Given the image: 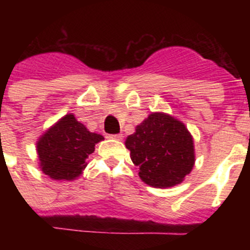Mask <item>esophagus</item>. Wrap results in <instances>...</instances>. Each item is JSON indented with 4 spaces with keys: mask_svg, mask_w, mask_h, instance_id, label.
Wrapping results in <instances>:
<instances>
[{
    "mask_svg": "<svg viewBox=\"0 0 250 250\" xmlns=\"http://www.w3.org/2000/svg\"><path fill=\"white\" fill-rule=\"evenodd\" d=\"M123 134H115V135H109V139H112V140H118L121 141L123 140Z\"/></svg>",
    "mask_w": 250,
    "mask_h": 250,
    "instance_id": "obj_1",
    "label": "esophagus"
}]
</instances>
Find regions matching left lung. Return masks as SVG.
<instances>
[{"mask_svg": "<svg viewBox=\"0 0 250 250\" xmlns=\"http://www.w3.org/2000/svg\"><path fill=\"white\" fill-rule=\"evenodd\" d=\"M139 176L152 188L183 183L195 164L190 131L183 121L165 112H151L125 140Z\"/></svg>", "mask_w": 250, "mask_h": 250, "instance_id": "obj_1", "label": "left lung"}]
</instances>
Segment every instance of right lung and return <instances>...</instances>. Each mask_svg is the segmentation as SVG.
I'll return each mask as SVG.
<instances>
[{
    "label": "right lung",
    "mask_w": 250,
    "mask_h": 250,
    "mask_svg": "<svg viewBox=\"0 0 250 250\" xmlns=\"http://www.w3.org/2000/svg\"><path fill=\"white\" fill-rule=\"evenodd\" d=\"M104 136L77 121L74 114H66L48 127L36 143L39 167L57 182H72L87 167V158Z\"/></svg>",
    "instance_id": "obj_1"
}]
</instances>
